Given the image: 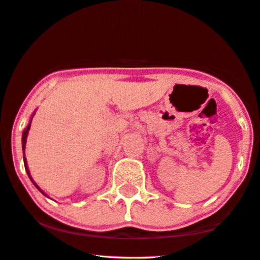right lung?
<instances>
[{
    "label": "right lung",
    "instance_id": "1",
    "mask_svg": "<svg viewBox=\"0 0 260 260\" xmlns=\"http://www.w3.org/2000/svg\"><path fill=\"white\" fill-rule=\"evenodd\" d=\"M35 113L36 112H34V114L31 115V118H30V121H28V123H27V126H26V128L24 129V132H23V134H22V149H23V159H24V167H25V170H26V174H27V176H28V178L31 179V182L34 183V185L35 186L39 189V191L43 193V194L45 196V197H47V194L46 193H45L43 189H41L38 185L36 184V182L34 179H32V177H31V175H30V170H28V167H27V162H26V157H25V145H26V139H27V134H28V131H30V127H31V121H32V118H34V115H35ZM48 198V197H47Z\"/></svg>",
    "mask_w": 260,
    "mask_h": 260
}]
</instances>
